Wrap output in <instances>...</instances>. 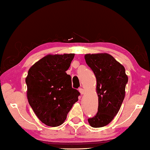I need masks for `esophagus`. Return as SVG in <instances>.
<instances>
[{
  "instance_id": "1",
  "label": "esophagus",
  "mask_w": 150,
  "mask_h": 150,
  "mask_svg": "<svg viewBox=\"0 0 150 150\" xmlns=\"http://www.w3.org/2000/svg\"><path fill=\"white\" fill-rule=\"evenodd\" d=\"M79 91H80V93H81V95H83V94H85V89H83V88H80Z\"/></svg>"
}]
</instances>
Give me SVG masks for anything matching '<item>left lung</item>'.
<instances>
[{
	"label": "left lung",
	"instance_id": "1",
	"mask_svg": "<svg viewBox=\"0 0 150 150\" xmlns=\"http://www.w3.org/2000/svg\"><path fill=\"white\" fill-rule=\"evenodd\" d=\"M85 59L97 81L98 112L88 122L93 128L105 126L117 114L125 97L128 76L124 67L111 55L87 54Z\"/></svg>",
	"mask_w": 150,
	"mask_h": 150
}]
</instances>
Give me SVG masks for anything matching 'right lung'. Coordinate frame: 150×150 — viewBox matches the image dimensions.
I'll list each match as a JSON object with an SVG mask.
<instances>
[{"label":"right lung","instance_id":"right-lung-1","mask_svg":"<svg viewBox=\"0 0 150 150\" xmlns=\"http://www.w3.org/2000/svg\"><path fill=\"white\" fill-rule=\"evenodd\" d=\"M74 54L47 55L35 63L26 78L28 103L44 124L61 125L81 95L71 87V79L65 72Z\"/></svg>","mask_w":150,"mask_h":150}]
</instances>
